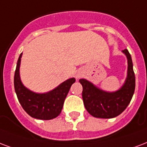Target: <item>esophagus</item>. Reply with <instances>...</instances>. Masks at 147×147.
<instances>
[{
	"label": "esophagus",
	"mask_w": 147,
	"mask_h": 147,
	"mask_svg": "<svg viewBox=\"0 0 147 147\" xmlns=\"http://www.w3.org/2000/svg\"><path fill=\"white\" fill-rule=\"evenodd\" d=\"M81 76H82L81 73H77L76 75V78H77V79H78V78H80V77H81Z\"/></svg>",
	"instance_id": "esophagus-1"
}]
</instances>
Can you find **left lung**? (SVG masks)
Returning <instances> with one entry per match:
<instances>
[{
    "instance_id": "obj_1",
    "label": "left lung",
    "mask_w": 147,
    "mask_h": 147,
    "mask_svg": "<svg viewBox=\"0 0 147 147\" xmlns=\"http://www.w3.org/2000/svg\"><path fill=\"white\" fill-rule=\"evenodd\" d=\"M123 53L127 59V76L124 84L117 91H104L85 78L79 79L83 88L84 106L88 113L94 117L114 118L126 109L133 98L136 86L133 61L127 49L123 50Z\"/></svg>"
}]
</instances>
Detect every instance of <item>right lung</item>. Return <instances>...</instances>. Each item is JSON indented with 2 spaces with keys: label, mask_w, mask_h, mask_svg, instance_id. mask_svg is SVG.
Wrapping results in <instances>:
<instances>
[{
  "label": "right lung",
  "mask_w": 147,
  "mask_h": 147,
  "mask_svg": "<svg viewBox=\"0 0 147 147\" xmlns=\"http://www.w3.org/2000/svg\"><path fill=\"white\" fill-rule=\"evenodd\" d=\"M22 53L17 62L14 85L15 92L24 110L33 118L49 120L61 113L64 102L76 78H71L63 82L56 88L45 93H37L26 88L21 82L20 65Z\"/></svg>",
  "instance_id": "right-lung-1"
}]
</instances>
